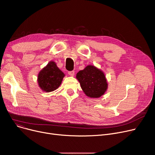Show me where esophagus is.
<instances>
[{
  "label": "esophagus",
  "instance_id": "obj_1",
  "mask_svg": "<svg viewBox=\"0 0 155 155\" xmlns=\"http://www.w3.org/2000/svg\"><path fill=\"white\" fill-rule=\"evenodd\" d=\"M68 74L71 76V77H73L75 75V71H68Z\"/></svg>",
  "mask_w": 155,
  "mask_h": 155
}]
</instances>
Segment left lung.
I'll use <instances>...</instances> for the list:
<instances>
[{"label":"left lung","instance_id":"8db88e82","mask_svg":"<svg viewBox=\"0 0 155 155\" xmlns=\"http://www.w3.org/2000/svg\"><path fill=\"white\" fill-rule=\"evenodd\" d=\"M83 92L90 98H99L108 88L104 73L94 65H88L76 75Z\"/></svg>","mask_w":155,"mask_h":155}]
</instances>
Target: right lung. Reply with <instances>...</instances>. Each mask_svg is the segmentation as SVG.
<instances>
[{"instance_id":"1","label":"right lung","mask_w":155,"mask_h":155,"mask_svg":"<svg viewBox=\"0 0 155 155\" xmlns=\"http://www.w3.org/2000/svg\"><path fill=\"white\" fill-rule=\"evenodd\" d=\"M64 76L56 63L51 61L39 72L37 80L38 85L44 92H53L60 87Z\"/></svg>"}]
</instances>
